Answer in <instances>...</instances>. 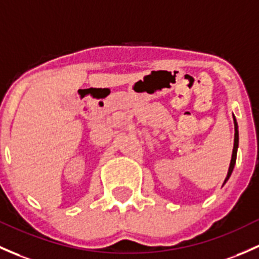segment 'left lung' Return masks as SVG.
Instances as JSON below:
<instances>
[{
  "label": "left lung",
  "instance_id": "left-lung-1",
  "mask_svg": "<svg viewBox=\"0 0 259 259\" xmlns=\"http://www.w3.org/2000/svg\"><path fill=\"white\" fill-rule=\"evenodd\" d=\"M233 120H235V144H233L232 159H231V164H230V168H228L227 178H226L225 182H223V184H226V181H227V180L230 179L231 174H232V171H233V167H235V164H236V157H237V148H238V125H237V121H236V118H235V116H233Z\"/></svg>",
  "mask_w": 259,
  "mask_h": 259
}]
</instances>
